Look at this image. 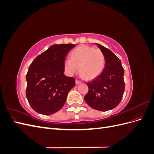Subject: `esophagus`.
<instances>
[{
    "label": "esophagus",
    "instance_id": "obj_1",
    "mask_svg": "<svg viewBox=\"0 0 154 154\" xmlns=\"http://www.w3.org/2000/svg\"><path fill=\"white\" fill-rule=\"evenodd\" d=\"M75 83H76V85H78V84H79V83H81V82H80V80H76V82H75Z\"/></svg>",
    "mask_w": 154,
    "mask_h": 154
}]
</instances>
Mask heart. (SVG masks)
Instances as JSON below:
<instances>
[{"instance_id":"b5f03b06","label":"heart","mask_w":154,"mask_h":154,"mask_svg":"<svg viewBox=\"0 0 154 154\" xmlns=\"http://www.w3.org/2000/svg\"><path fill=\"white\" fill-rule=\"evenodd\" d=\"M105 66V54L99 49L88 45H80L74 49L70 58L65 60V70L69 75L77 72L78 67L82 76L92 80L103 71Z\"/></svg>"}]
</instances>
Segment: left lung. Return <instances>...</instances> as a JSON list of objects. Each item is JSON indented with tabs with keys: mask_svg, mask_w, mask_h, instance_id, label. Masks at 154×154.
Returning a JSON list of instances; mask_svg holds the SVG:
<instances>
[{
	"mask_svg": "<svg viewBox=\"0 0 154 154\" xmlns=\"http://www.w3.org/2000/svg\"><path fill=\"white\" fill-rule=\"evenodd\" d=\"M105 57L103 71L87 84L88 91L84 100L91 108L107 111L116 108L122 101L125 91L124 69L122 62L112 52L97 44Z\"/></svg>",
	"mask_w": 154,
	"mask_h": 154,
	"instance_id": "left-lung-1",
	"label": "left lung"
}]
</instances>
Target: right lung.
<instances>
[{"label":"right lung","mask_w":154,"mask_h":154,"mask_svg":"<svg viewBox=\"0 0 154 154\" xmlns=\"http://www.w3.org/2000/svg\"><path fill=\"white\" fill-rule=\"evenodd\" d=\"M76 45L55 44L37 57L26 74V97L38 113L51 115L62 108L75 79L63 74L65 59Z\"/></svg>","instance_id":"right-lung-1"}]
</instances>
